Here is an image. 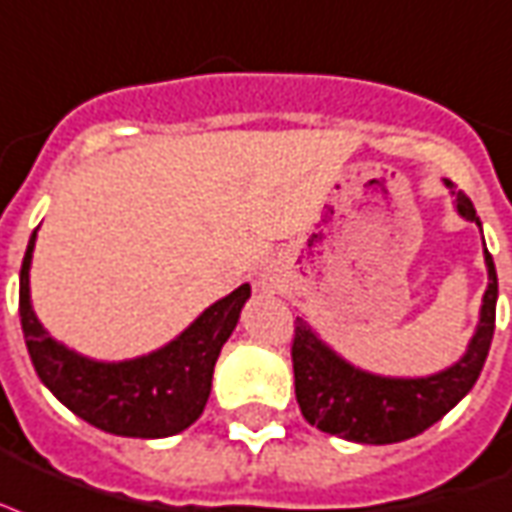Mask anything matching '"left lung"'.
I'll list each match as a JSON object with an SVG mask.
<instances>
[{
	"label": "left lung",
	"instance_id": "8db88e82",
	"mask_svg": "<svg viewBox=\"0 0 512 512\" xmlns=\"http://www.w3.org/2000/svg\"><path fill=\"white\" fill-rule=\"evenodd\" d=\"M446 187H451L459 217L481 228L473 201L462 190L456 193L448 179ZM483 260L489 271V287L483 292L478 327L462 357L432 376L395 378L368 373L330 349L306 319H295L292 368H295V397L303 419L327 435H338L351 443H370V446L416 438L435 421L443 419L473 389L494 338L497 271L486 241H483Z\"/></svg>",
	"mask_w": 512,
	"mask_h": 512
}]
</instances>
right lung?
Returning <instances> with one entry per match:
<instances>
[{
    "label": "right lung",
    "instance_id": "add662e5",
    "mask_svg": "<svg viewBox=\"0 0 512 512\" xmlns=\"http://www.w3.org/2000/svg\"><path fill=\"white\" fill-rule=\"evenodd\" d=\"M37 230L21 265V327L31 365L61 403L93 427L120 438H169L193 424L212 392L214 362L236 330L249 284L220 298L161 349L134 360H91L42 327L31 308L29 271Z\"/></svg>",
    "mask_w": 512,
    "mask_h": 512
}]
</instances>
